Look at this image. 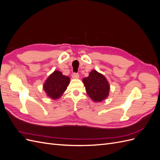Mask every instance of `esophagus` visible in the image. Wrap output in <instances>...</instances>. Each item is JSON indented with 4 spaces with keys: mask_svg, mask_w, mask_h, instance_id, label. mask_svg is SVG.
<instances>
[{
    "mask_svg": "<svg viewBox=\"0 0 160 160\" xmlns=\"http://www.w3.org/2000/svg\"><path fill=\"white\" fill-rule=\"evenodd\" d=\"M72 77L73 79H79V75L78 73H75V72H74V73H72Z\"/></svg>",
    "mask_w": 160,
    "mask_h": 160,
    "instance_id": "esophagus-1",
    "label": "esophagus"
}]
</instances>
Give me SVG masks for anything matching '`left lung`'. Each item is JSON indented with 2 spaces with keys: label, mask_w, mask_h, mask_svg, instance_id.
<instances>
[{
  "label": "left lung",
  "mask_w": 160,
  "mask_h": 160,
  "mask_svg": "<svg viewBox=\"0 0 160 160\" xmlns=\"http://www.w3.org/2000/svg\"><path fill=\"white\" fill-rule=\"evenodd\" d=\"M87 94L94 102H101L108 98L110 85L106 77L96 70L91 71L88 77L83 79Z\"/></svg>",
  "instance_id": "left-lung-1"
}]
</instances>
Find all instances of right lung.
<instances>
[{
  "instance_id": "1",
  "label": "right lung",
  "mask_w": 160,
  "mask_h": 160,
  "mask_svg": "<svg viewBox=\"0 0 160 160\" xmlns=\"http://www.w3.org/2000/svg\"><path fill=\"white\" fill-rule=\"evenodd\" d=\"M69 83V77L63 75L59 71L55 70L48 77L42 88L48 98L55 100L59 99L63 95Z\"/></svg>"
}]
</instances>
